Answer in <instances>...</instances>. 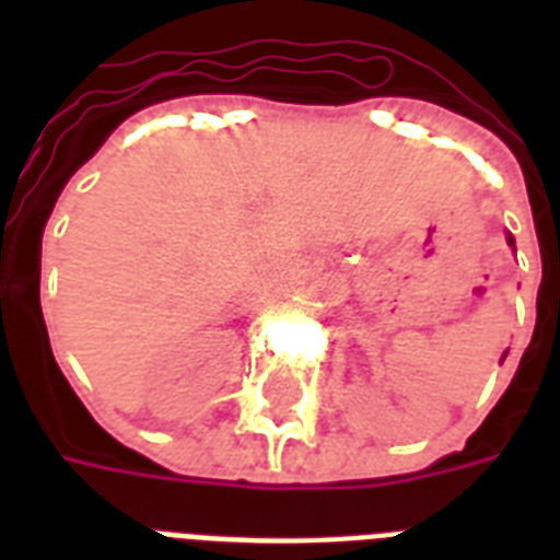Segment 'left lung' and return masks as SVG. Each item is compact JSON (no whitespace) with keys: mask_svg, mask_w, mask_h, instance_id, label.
I'll list each match as a JSON object with an SVG mask.
<instances>
[{"mask_svg":"<svg viewBox=\"0 0 560 560\" xmlns=\"http://www.w3.org/2000/svg\"><path fill=\"white\" fill-rule=\"evenodd\" d=\"M505 241H509V246H512V249H514V235H512V232L505 235ZM505 354H509V351H505ZM505 354H503V358H505Z\"/></svg>","mask_w":560,"mask_h":560,"instance_id":"8db88e82","label":"left lung"}]
</instances>
